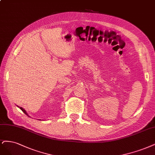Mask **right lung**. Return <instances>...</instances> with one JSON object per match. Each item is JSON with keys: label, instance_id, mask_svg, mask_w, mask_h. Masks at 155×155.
<instances>
[{"label": "right lung", "instance_id": "add662e5", "mask_svg": "<svg viewBox=\"0 0 155 155\" xmlns=\"http://www.w3.org/2000/svg\"><path fill=\"white\" fill-rule=\"evenodd\" d=\"M20 109L21 110H22L23 112H24V113L25 114V115H28V114H27V112H26V111L24 109V108H22V107H20Z\"/></svg>", "mask_w": 155, "mask_h": 155}]
</instances>
